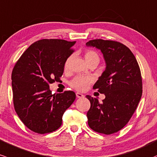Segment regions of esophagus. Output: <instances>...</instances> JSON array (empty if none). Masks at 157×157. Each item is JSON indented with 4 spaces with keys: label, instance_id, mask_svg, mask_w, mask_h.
<instances>
[{
    "label": "esophagus",
    "instance_id": "1",
    "mask_svg": "<svg viewBox=\"0 0 157 157\" xmlns=\"http://www.w3.org/2000/svg\"><path fill=\"white\" fill-rule=\"evenodd\" d=\"M76 96H77V98H82L84 97L83 94H81V93H80V92L76 93Z\"/></svg>",
    "mask_w": 157,
    "mask_h": 157
}]
</instances>
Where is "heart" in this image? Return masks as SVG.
<instances>
[{
    "instance_id": "heart-1",
    "label": "heart",
    "mask_w": 157,
    "mask_h": 157,
    "mask_svg": "<svg viewBox=\"0 0 157 157\" xmlns=\"http://www.w3.org/2000/svg\"><path fill=\"white\" fill-rule=\"evenodd\" d=\"M85 59L86 60L88 63H91V62L98 61L99 62L100 58L97 52L92 50H89L85 53ZM71 60V56H68L65 62L64 68L65 70H68L69 68ZM93 78L92 77H89V76H83V75H77L76 76L75 78L71 80L70 82L71 86L76 90L78 91H85L86 90L90 85L93 82Z\"/></svg>"
}]
</instances>
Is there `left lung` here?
<instances>
[{
    "instance_id": "obj_1",
    "label": "left lung",
    "mask_w": 157,
    "mask_h": 157,
    "mask_svg": "<svg viewBox=\"0 0 157 157\" xmlns=\"http://www.w3.org/2000/svg\"><path fill=\"white\" fill-rule=\"evenodd\" d=\"M86 44L99 49L106 62V69L93 86L105 94V99L99 102L98 98L86 95L91 104L88 124L100 133H115L128 123L140 101V68L132 51L121 43L94 39Z\"/></svg>"
}]
</instances>
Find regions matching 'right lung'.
<instances>
[{
  "mask_svg": "<svg viewBox=\"0 0 157 157\" xmlns=\"http://www.w3.org/2000/svg\"><path fill=\"white\" fill-rule=\"evenodd\" d=\"M75 42L39 40L15 63L12 72L13 104L21 121L32 131L44 134L57 130L65 111L75 101L74 92L52 94L49 85L59 80Z\"/></svg>",
  "mask_w": 157,
  "mask_h": 157,
  "instance_id": "right-lung-1",
  "label": "right lung"
}]
</instances>
